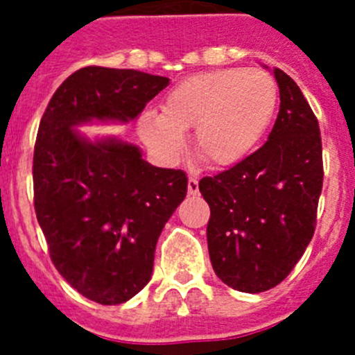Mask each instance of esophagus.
I'll use <instances>...</instances> for the list:
<instances>
[{
    "instance_id": "1",
    "label": "esophagus",
    "mask_w": 355,
    "mask_h": 355,
    "mask_svg": "<svg viewBox=\"0 0 355 355\" xmlns=\"http://www.w3.org/2000/svg\"><path fill=\"white\" fill-rule=\"evenodd\" d=\"M199 193V181L197 178H188V196H197Z\"/></svg>"
}]
</instances>
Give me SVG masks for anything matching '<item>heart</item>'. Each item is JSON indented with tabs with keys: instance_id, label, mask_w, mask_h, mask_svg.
<instances>
[{
	"instance_id": "obj_1",
	"label": "heart",
	"mask_w": 355,
	"mask_h": 355,
	"mask_svg": "<svg viewBox=\"0 0 355 355\" xmlns=\"http://www.w3.org/2000/svg\"><path fill=\"white\" fill-rule=\"evenodd\" d=\"M277 97L274 78L261 69L199 72L172 87L163 112H144L139 133L147 146L172 159L183 149L184 131L196 128L197 155L215 167H231L263 139Z\"/></svg>"
}]
</instances>
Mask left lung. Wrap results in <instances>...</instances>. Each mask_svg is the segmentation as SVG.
I'll return each instance as SVG.
<instances>
[{
	"mask_svg": "<svg viewBox=\"0 0 355 355\" xmlns=\"http://www.w3.org/2000/svg\"><path fill=\"white\" fill-rule=\"evenodd\" d=\"M274 76L281 106L265 146L199 181L213 270L245 293L277 286L302 258L324 183L318 121L299 85L281 69Z\"/></svg>",
	"mask_w": 355,
	"mask_h": 355,
	"instance_id": "1",
	"label": "left lung"
}]
</instances>
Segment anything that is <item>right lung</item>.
Segmentation results:
<instances>
[{"label": "right lung", "instance_id": "1", "mask_svg": "<svg viewBox=\"0 0 355 355\" xmlns=\"http://www.w3.org/2000/svg\"><path fill=\"white\" fill-rule=\"evenodd\" d=\"M168 85L133 69L83 67L53 94L33 153L35 213L53 265L103 306L130 300L150 281L158 238L187 197L183 171L159 168L139 146L89 139L78 126L128 124Z\"/></svg>", "mask_w": 355, "mask_h": 355}]
</instances>
